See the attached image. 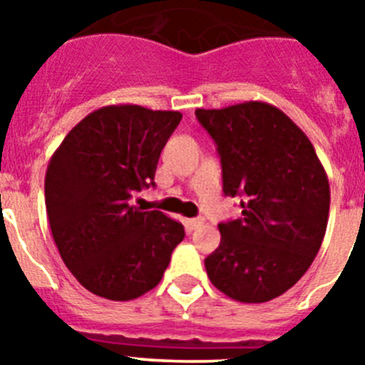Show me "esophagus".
I'll return each mask as SVG.
<instances>
[{
    "mask_svg": "<svg viewBox=\"0 0 365 365\" xmlns=\"http://www.w3.org/2000/svg\"><path fill=\"white\" fill-rule=\"evenodd\" d=\"M202 219H188V221H186V227H188V230L192 232V230H197L199 227H201L202 225Z\"/></svg>",
    "mask_w": 365,
    "mask_h": 365,
    "instance_id": "obj_1",
    "label": "esophagus"
}]
</instances>
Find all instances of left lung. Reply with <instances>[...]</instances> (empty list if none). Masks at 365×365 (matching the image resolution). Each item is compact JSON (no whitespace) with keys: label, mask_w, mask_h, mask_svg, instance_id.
<instances>
[{"label":"left lung","mask_w":365,"mask_h":365,"mask_svg":"<svg viewBox=\"0 0 365 365\" xmlns=\"http://www.w3.org/2000/svg\"><path fill=\"white\" fill-rule=\"evenodd\" d=\"M214 138L225 195H243V217L219 222L221 243L205 259L222 294L263 303L307 272L324 241L331 205L327 173L307 135L282 109L243 102L197 109Z\"/></svg>","instance_id":"1"}]
</instances>
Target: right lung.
<instances>
[{
  "mask_svg": "<svg viewBox=\"0 0 365 365\" xmlns=\"http://www.w3.org/2000/svg\"><path fill=\"white\" fill-rule=\"evenodd\" d=\"M179 111L133 104L89 113L67 133L45 173V206L67 269L87 291L128 302L159 285L185 227L131 205L155 186L160 151Z\"/></svg>",
  "mask_w": 365,
  "mask_h": 365,
  "instance_id": "add662e5",
  "label": "right lung"
}]
</instances>
